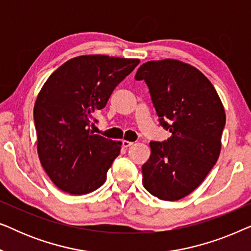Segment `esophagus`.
<instances>
[{
  "instance_id": "1",
  "label": "esophagus",
  "mask_w": 251,
  "mask_h": 251,
  "mask_svg": "<svg viewBox=\"0 0 251 251\" xmlns=\"http://www.w3.org/2000/svg\"><path fill=\"white\" fill-rule=\"evenodd\" d=\"M132 145H133L132 142H129V140H122V146L126 147V149H128V147Z\"/></svg>"
}]
</instances>
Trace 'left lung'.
Masks as SVG:
<instances>
[{"label": "left lung", "instance_id": "8db88e82", "mask_svg": "<svg viewBox=\"0 0 251 251\" xmlns=\"http://www.w3.org/2000/svg\"><path fill=\"white\" fill-rule=\"evenodd\" d=\"M135 78L146 82L160 126L171 133L167 140L150 143L151 156L142 167L144 187L160 200H180L217 162L224 107L211 82L179 60L147 61Z\"/></svg>", "mask_w": 251, "mask_h": 251}]
</instances>
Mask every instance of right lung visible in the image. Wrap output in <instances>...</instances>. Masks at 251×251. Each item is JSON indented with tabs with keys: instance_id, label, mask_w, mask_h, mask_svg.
I'll return each instance as SVG.
<instances>
[{
	"instance_id": "1",
	"label": "right lung",
	"mask_w": 251,
	"mask_h": 251,
	"mask_svg": "<svg viewBox=\"0 0 251 251\" xmlns=\"http://www.w3.org/2000/svg\"><path fill=\"white\" fill-rule=\"evenodd\" d=\"M138 59L102 54L80 56L53 72L34 105L37 153L48 176L70 194L100 187L121 142L95 135L94 115L107 104Z\"/></svg>"
}]
</instances>
